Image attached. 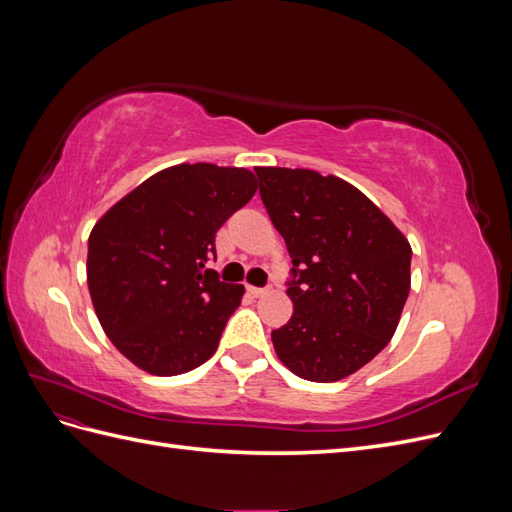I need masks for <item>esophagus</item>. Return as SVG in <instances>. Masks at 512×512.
<instances>
[{
  "label": "esophagus",
  "instance_id": "obj_1",
  "mask_svg": "<svg viewBox=\"0 0 512 512\" xmlns=\"http://www.w3.org/2000/svg\"><path fill=\"white\" fill-rule=\"evenodd\" d=\"M267 292V288H258V286H247V294H250V297H254V299H258V297H262V294Z\"/></svg>",
  "mask_w": 512,
  "mask_h": 512
}]
</instances>
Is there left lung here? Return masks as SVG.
Listing matches in <instances>:
<instances>
[{"mask_svg":"<svg viewBox=\"0 0 512 512\" xmlns=\"http://www.w3.org/2000/svg\"><path fill=\"white\" fill-rule=\"evenodd\" d=\"M292 260L294 314L271 333L303 380L337 382L391 342L410 292L412 247L354 185L307 168H256Z\"/></svg>","mask_w":512,"mask_h":512,"instance_id":"1","label":"left lung"}]
</instances>
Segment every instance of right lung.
<instances>
[{
    "instance_id": "1",
    "label": "right lung",
    "mask_w": 512,
    "mask_h": 512,
    "mask_svg": "<svg viewBox=\"0 0 512 512\" xmlns=\"http://www.w3.org/2000/svg\"><path fill=\"white\" fill-rule=\"evenodd\" d=\"M256 177L207 162L160 170L123 196L87 243V284L104 333L153 376L209 361L245 288L207 269L215 232L250 203Z\"/></svg>"
}]
</instances>
